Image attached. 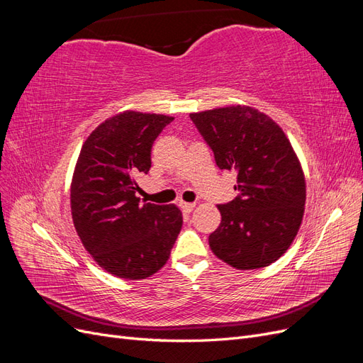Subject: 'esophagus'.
<instances>
[{
  "label": "esophagus",
  "instance_id": "1",
  "mask_svg": "<svg viewBox=\"0 0 363 363\" xmlns=\"http://www.w3.org/2000/svg\"><path fill=\"white\" fill-rule=\"evenodd\" d=\"M180 208L184 212V213H191L194 208H195V203H186V201H182L180 204Z\"/></svg>",
  "mask_w": 363,
  "mask_h": 363
}]
</instances>
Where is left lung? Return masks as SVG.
I'll use <instances>...</instances> for the list:
<instances>
[{
    "label": "left lung",
    "instance_id": "left-lung-1",
    "mask_svg": "<svg viewBox=\"0 0 363 363\" xmlns=\"http://www.w3.org/2000/svg\"><path fill=\"white\" fill-rule=\"evenodd\" d=\"M219 169L236 171L238 196L218 204L221 224L208 236L213 255L236 269L281 257L303 221L306 180L277 123L250 106L191 113Z\"/></svg>",
    "mask_w": 363,
    "mask_h": 363
}]
</instances>
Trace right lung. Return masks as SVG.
<instances>
[{
  "label": "right lung",
  "mask_w": 363,
  "mask_h": 363,
  "mask_svg": "<svg viewBox=\"0 0 363 363\" xmlns=\"http://www.w3.org/2000/svg\"><path fill=\"white\" fill-rule=\"evenodd\" d=\"M174 118L125 111L84 140L71 183L72 221L94 260L119 279L140 280L168 262L183 216L174 204H139L135 179Z\"/></svg>",
  "instance_id": "1"
}]
</instances>
